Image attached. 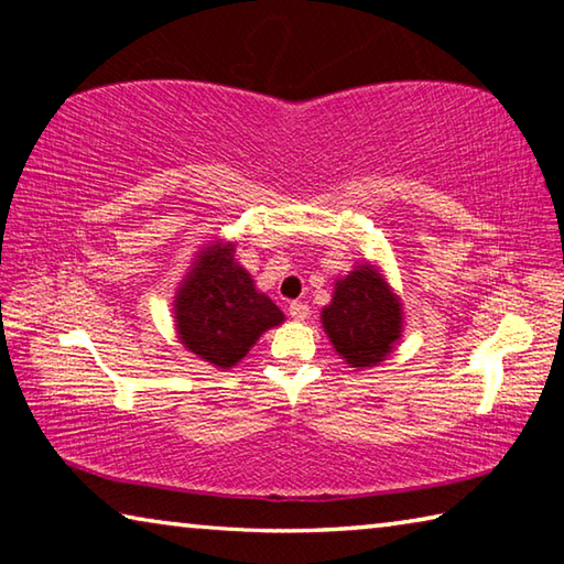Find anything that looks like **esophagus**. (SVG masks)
Returning <instances> with one entry per match:
<instances>
[{
    "instance_id": "esophagus-1",
    "label": "esophagus",
    "mask_w": 564,
    "mask_h": 564,
    "mask_svg": "<svg viewBox=\"0 0 564 564\" xmlns=\"http://www.w3.org/2000/svg\"><path fill=\"white\" fill-rule=\"evenodd\" d=\"M289 316H291L293 321H305V318H308V305L301 303V301H293V303L289 305Z\"/></svg>"
}]
</instances>
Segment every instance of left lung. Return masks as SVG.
<instances>
[{"label":"left lung","instance_id":"1","mask_svg":"<svg viewBox=\"0 0 564 564\" xmlns=\"http://www.w3.org/2000/svg\"><path fill=\"white\" fill-rule=\"evenodd\" d=\"M321 323L350 368H373L400 340L403 305L373 263H360L336 281Z\"/></svg>","mask_w":564,"mask_h":564}]
</instances>
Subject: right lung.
<instances>
[{"instance_id": "add662e5", "label": "right lung", "mask_w": 564, "mask_h": 564, "mask_svg": "<svg viewBox=\"0 0 564 564\" xmlns=\"http://www.w3.org/2000/svg\"><path fill=\"white\" fill-rule=\"evenodd\" d=\"M236 243L214 241L196 256L174 301L184 346L216 368H234L256 340L283 323V313L234 259Z\"/></svg>"}]
</instances>
